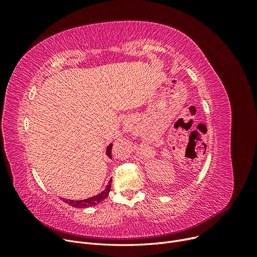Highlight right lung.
Instances as JSON below:
<instances>
[{
  "label": "right lung",
  "instance_id": "right-lung-1",
  "mask_svg": "<svg viewBox=\"0 0 257 257\" xmlns=\"http://www.w3.org/2000/svg\"><path fill=\"white\" fill-rule=\"evenodd\" d=\"M111 148H112V144L108 145L107 149H106V155L109 158H111ZM111 181H112V179L109 180V182H108V184L106 185L105 190L103 192H101L100 194L93 196V197H90V198H87L84 200H69V199H63V198H60V199L63 200V202H65V203H67L73 207H77V208H86V207L94 206V205L99 204L100 202L103 201L108 196V194H109L110 187H111Z\"/></svg>",
  "mask_w": 257,
  "mask_h": 257
}]
</instances>
